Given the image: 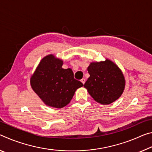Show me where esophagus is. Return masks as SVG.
<instances>
[{
	"label": "esophagus",
	"instance_id": "1",
	"mask_svg": "<svg viewBox=\"0 0 152 152\" xmlns=\"http://www.w3.org/2000/svg\"><path fill=\"white\" fill-rule=\"evenodd\" d=\"M81 81L82 82V83H83V84H84V83H86V79H84V78H83V79H81Z\"/></svg>",
	"mask_w": 152,
	"mask_h": 152
}]
</instances>
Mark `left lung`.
I'll list each match as a JSON object with an SVG mask.
<instances>
[{
  "instance_id": "1",
  "label": "left lung",
  "mask_w": 152,
  "mask_h": 152,
  "mask_svg": "<svg viewBox=\"0 0 152 152\" xmlns=\"http://www.w3.org/2000/svg\"><path fill=\"white\" fill-rule=\"evenodd\" d=\"M89 77L84 84L97 102L110 104L120 98L125 86L121 69L108 59L91 63L88 67Z\"/></svg>"
}]
</instances>
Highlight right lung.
I'll list each match as a JSON object with an SVG mask.
<instances>
[{
  "label": "right lung",
  "instance_id": "obj_1",
  "mask_svg": "<svg viewBox=\"0 0 152 152\" xmlns=\"http://www.w3.org/2000/svg\"><path fill=\"white\" fill-rule=\"evenodd\" d=\"M63 62L49 54L41 60L30 79L35 93L47 106L61 108L66 106L83 84L74 79L73 72L62 68Z\"/></svg>",
  "mask_w": 152,
  "mask_h": 152
}]
</instances>
